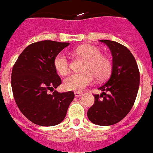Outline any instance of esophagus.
I'll return each mask as SVG.
<instances>
[{
    "instance_id": "esophagus-1",
    "label": "esophagus",
    "mask_w": 153,
    "mask_h": 153,
    "mask_svg": "<svg viewBox=\"0 0 153 153\" xmlns=\"http://www.w3.org/2000/svg\"><path fill=\"white\" fill-rule=\"evenodd\" d=\"M82 95V94L80 93V92H75V96L76 97H80Z\"/></svg>"
}]
</instances>
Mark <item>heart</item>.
<instances>
[{"instance_id":"obj_1","label":"heart","mask_w":153,"mask_h":153,"mask_svg":"<svg viewBox=\"0 0 153 153\" xmlns=\"http://www.w3.org/2000/svg\"><path fill=\"white\" fill-rule=\"evenodd\" d=\"M73 54L84 59L82 66L84 72L72 73L63 81V87L67 90L81 91L94 82L95 76L102 81L108 77L112 71V62L108 57L102 54L100 48L83 45L73 50ZM53 65L60 75L68 74L70 70L69 59L65 53H59L53 59Z\"/></svg>"}]
</instances>
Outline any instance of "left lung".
<instances>
[{
	"instance_id": "left-lung-1",
	"label": "left lung",
	"mask_w": 153,
	"mask_h": 153,
	"mask_svg": "<svg viewBox=\"0 0 153 153\" xmlns=\"http://www.w3.org/2000/svg\"><path fill=\"white\" fill-rule=\"evenodd\" d=\"M112 54L111 76L94 94V103L88 110L92 123L112 126L121 121L132 108L139 86V71L134 55L123 45L109 40H100Z\"/></svg>"
}]
</instances>
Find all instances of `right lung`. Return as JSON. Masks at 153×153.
Listing matches in <instances>:
<instances>
[{
	"mask_svg": "<svg viewBox=\"0 0 153 153\" xmlns=\"http://www.w3.org/2000/svg\"><path fill=\"white\" fill-rule=\"evenodd\" d=\"M67 42L41 41L29 45L20 53L11 74L14 98L21 112L32 123L53 126L63 121L74 99L72 91L53 90L62 83L53 65Z\"/></svg>",
	"mask_w": 153,
	"mask_h": 153,
	"instance_id": "obj_1",
	"label": "right lung"
}]
</instances>
